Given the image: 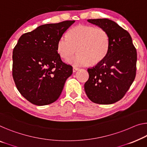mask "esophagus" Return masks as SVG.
Returning <instances> with one entry per match:
<instances>
[{"instance_id": "esophagus-1", "label": "esophagus", "mask_w": 147, "mask_h": 147, "mask_svg": "<svg viewBox=\"0 0 147 147\" xmlns=\"http://www.w3.org/2000/svg\"><path fill=\"white\" fill-rule=\"evenodd\" d=\"M78 70V68H77V67H73V73H75L76 71H77Z\"/></svg>"}]
</instances>
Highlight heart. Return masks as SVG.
<instances>
[{
  "mask_svg": "<svg viewBox=\"0 0 147 147\" xmlns=\"http://www.w3.org/2000/svg\"><path fill=\"white\" fill-rule=\"evenodd\" d=\"M58 40L57 51L61 58L67 60L78 48V54L67 61L76 67H86L97 64L106 57L109 46L108 32L101 27L79 24Z\"/></svg>",
  "mask_w": 147,
  "mask_h": 147,
  "instance_id": "1",
  "label": "heart"
}]
</instances>
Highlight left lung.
<instances>
[{"label": "left lung", "instance_id": "obj_1", "mask_svg": "<svg viewBox=\"0 0 147 147\" xmlns=\"http://www.w3.org/2000/svg\"><path fill=\"white\" fill-rule=\"evenodd\" d=\"M88 22L104 28L109 37L108 54L95 67L88 69L84 90L92 102L98 104L117 102L125 94L136 76L137 54L127 30L106 18Z\"/></svg>", "mask_w": 147, "mask_h": 147}]
</instances>
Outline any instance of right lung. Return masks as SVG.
<instances>
[{
	"label": "right lung",
	"mask_w": 147,
	"mask_h": 147,
	"mask_svg": "<svg viewBox=\"0 0 147 147\" xmlns=\"http://www.w3.org/2000/svg\"><path fill=\"white\" fill-rule=\"evenodd\" d=\"M74 22L39 26L22 35L13 49V79L18 90L32 104L45 106L55 102L73 74V67L63 62L57 45Z\"/></svg>",
	"instance_id": "1"
}]
</instances>
